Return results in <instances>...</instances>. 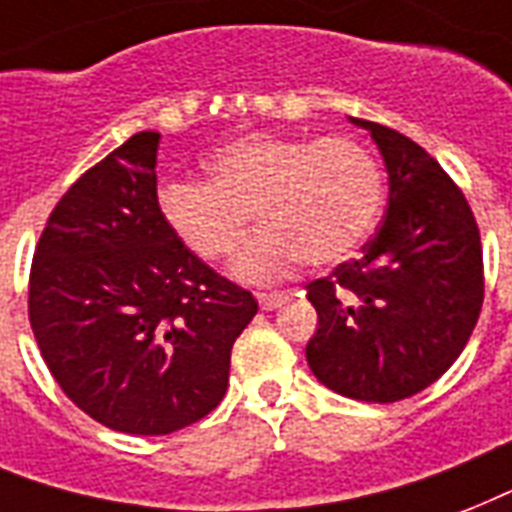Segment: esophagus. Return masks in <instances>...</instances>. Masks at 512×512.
<instances>
[{
	"label": "esophagus",
	"instance_id": "1",
	"mask_svg": "<svg viewBox=\"0 0 512 512\" xmlns=\"http://www.w3.org/2000/svg\"><path fill=\"white\" fill-rule=\"evenodd\" d=\"M256 299H259V307L261 310H277L280 304H285L288 299V293L285 291H259L256 293Z\"/></svg>",
	"mask_w": 512,
	"mask_h": 512
}]
</instances>
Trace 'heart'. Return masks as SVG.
Masks as SVG:
<instances>
[{"label": "heart", "instance_id": "b5f03b06", "mask_svg": "<svg viewBox=\"0 0 512 512\" xmlns=\"http://www.w3.org/2000/svg\"><path fill=\"white\" fill-rule=\"evenodd\" d=\"M208 181L168 178L157 211L205 261L232 256L248 219L264 221L237 253L245 280H272L293 259L320 267L355 248L382 205V170L350 136L251 133L205 160Z\"/></svg>", "mask_w": 512, "mask_h": 512}]
</instances>
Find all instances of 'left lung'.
Instances as JSON below:
<instances>
[{
	"label": "left lung",
	"instance_id": "1",
	"mask_svg": "<svg viewBox=\"0 0 512 512\" xmlns=\"http://www.w3.org/2000/svg\"><path fill=\"white\" fill-rule=\"evenodd\" d=\"M366 128L390 176L387 213L358 259L307 285L318 331L307 363L366 403L411 398L465 350L483 304V253L465 194L435 157L379 122Z\"/></svg>",
	"mask_w": 512,
	"mask_h": 512
}]
</instances>
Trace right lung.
<instances>
[{"label":"right lung","instance_id":"1","mask_svg":"<svg viewBox=\"0 0 512 512\" xmlns=\"http://www.w3.org/2000/svg\"><path fill=\"white\" fill-rule=\"evenodd\" d=\"M160 133L69 186L39 237L29 320L66 398L128 435H168L219 406L251 291L200 261L157 211Z\"/></svg>","mask_w":512,"mask_h":512}]
</instances>
